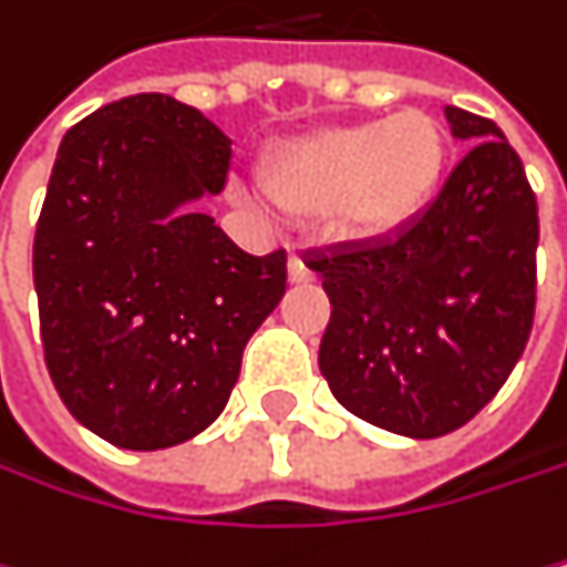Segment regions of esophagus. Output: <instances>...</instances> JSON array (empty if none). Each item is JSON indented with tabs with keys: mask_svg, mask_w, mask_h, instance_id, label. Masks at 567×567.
<instances>
[{
	"mask_svg": "<svg viewBox=\"0 0 567 567\" xmlns=\"http://www.w3.org/2000/svg\"><path fill=\"white\" fill-rule=\"evenodd\" d=\"M289 278L296 281V286H302V281H312V271H309V265L299 255L289 258Z\"/></svg>",
	"mask_w": 567,
	"mask_h": 567,
	"instance_id": "obj_1",
	"label": "esophagus"
}]
</instances>
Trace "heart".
Masks as SVG:
<instances>
[{
    "instance_id": "heart-1",
    "label": "heart",
    "mask_w": 567,
    "mask_h": 567,
    "mask_svg": "<svg viewBox=\"0 0 567 567\" xmlns=\"http://www.w3.org/2000/svg\"><path fill=\"white\" fill-rule=\"evenodd\" d=\"M447 157L440 120L426 110H400L281 144L265 161V187L286 215L322 221L342 245L377 248L406 235L433 208Z\"/></svg>"
}]
</instances>
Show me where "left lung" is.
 Wrapping results in <instances>:
<instances>
[{"mask_svg": "<svg viewBox=\"0 0 567 567\" xmlns=\"http://www.w3.org/2000/svg\"><path fill=\"white\" fill-rule=\"evenodd\" d=\"M471 151L396 241L336 245L322 275L332 319L319 370L380 430L433 440L477 416L511 377L535 319L538 200L494 120L443 106Z\"/></svg>", "mask_w": 567, "mask_h": 567, "instance_id": "1", "label": "left lung"}]
</instances>
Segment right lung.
I'll use <instances>...</instances> for the list:
<instances>
[{"label": "right lung", "mask_w": 567, "mask_h": 567, "mask_svg": "<svg viewBox=\"0 0 567 567\" xmlns=\"http://www.w3.org/2000/svg\"><path fill=\"white\" fill-rule=\"evenodd\" d=\"M228 167V134L164 93L93 110L56 151L32 241L39 332L60 400L113 447L208 430L286 296V251L248 255L197 208Z\"/></svg>", "instance_id": "1"}]
</instances>
